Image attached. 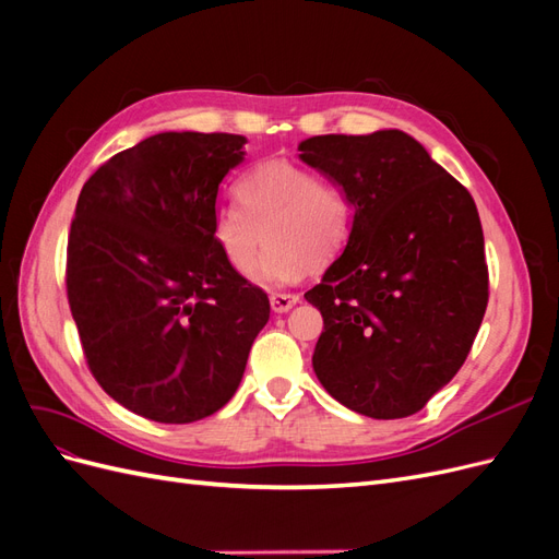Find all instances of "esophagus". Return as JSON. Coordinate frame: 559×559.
<instances>
[{"label": "esophagus", "instance_id": "1", "mask_svg": "<svg viewBox=\"0 0 559 559\" xmlns=\"http://www.w3.org/2000/svg\"><path fill=\"white\" fill-rule=\"evenodd\" d=\"M298 298V294H273L270 296V308H273V312H289Z\"/></svg>", "mask_w": 559, "mask_h": 559}]
</instances>
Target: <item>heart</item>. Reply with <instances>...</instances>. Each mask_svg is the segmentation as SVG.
Listing matches in <instances>:
<instances>
[{"label": "heart", "instance_id": "obj_1", "mask_svg": "<svg viewBox=\"0 0 559 559\" xmlns=\"http://www.w3.org/2000/svg\"><path fill=\"white\" fill-rule=\"evenodd\" d=\"M240 205L212 216V238L235 273L247 275L269 233L271 247L251 277L286 286L329 265L343 251L352 228L349 200L308 167L265 160L240 179Z\"/></svg>", "mask_w": 559, "mask_h": 559}]
</instances>
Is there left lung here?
Masks as SVG:
<instances>
[{
  "label": "left lung",
  "mask_w": 559,
  "mask_h": 559,
  "mask_svg": "<svg viewBox=\"0 0 559 559\" xmlns=\"http://www.w3.org/2000/svg\"><path fill=\"white\" fill-rule=\"evenodd\" d=\"M298 151L354 207L343 257L306 294L324 317L314 373L354 413L415 415L462 368L487 308L476 202L401 130L319 134Z\"/></svg>",
  "instance_id": "left-lung-1"
}]
</instances>
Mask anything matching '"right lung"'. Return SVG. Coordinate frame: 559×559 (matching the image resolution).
I'll return each instance as SVG.
<instances>
[{"mask_svg": "<svg viewBox=\"0 0 559 559\" xmlns=\"http://www.w3.org/2000/svg\"><path fill=\"white\" fill-rule=\"evenodd\" d=\"M242 134L158 132L83 183L67 240V298L93 378L163 425L214 415L240 386L267 296L212 238Z\"/></svg>", "mask_w": 559, "mask_h": 559, "instance_id": "add662e5", "label": "right lung"}]
</instances>
